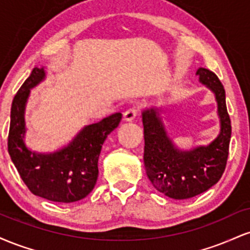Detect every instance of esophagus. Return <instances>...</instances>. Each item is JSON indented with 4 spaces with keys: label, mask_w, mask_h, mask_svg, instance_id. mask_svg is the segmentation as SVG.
<instances>
[{
    "label": "esophagus",
    "mask_w": 250,
    "mask_h": 250,
    "mask_svg": "<svg viewBox=\"0 0 250 250\" xmlns=\"http://www.w3.org/2000/svg\"><path fill=\"white\" fill-rule=\"evenodd\" d=\"M137 114H139V110H137V108H129L128 110H125V113H123V120L127 122H130L133 121L135 117L137 116Z\"/></svg>",
    "instance_id": "obj_1"
}]
</instances>
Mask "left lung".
Here are the masks:
<instances>
[{
    "mask_svg": "<svg viewBox=\"0 0 250 250\" xmlns=\"http://www.w3.org/2000/svg\"><path fill=\"white\" fill-rule=\"evenodd\" d=\"M199 81L214 94L220 119V133L207 146L182 150L168 135L162 107L142 110L145 130V168L156 190L175 200H186L208 190L225 171L231 136V125L226 105V91L213 71L199 68Z\"/></svg>",
    "mask_w": 250,
    "mask_h": 250,
    "instance_id": "obj_1",
    "label": "left lung"
}]
</instances>
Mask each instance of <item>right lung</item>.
Instances as JSON below:
<instances>
[{"mask_svg": "<svg viewBox=\"0 0 250 250\" xmlns=\"http://www.w3.org/2000/svg\"><path fill=\"white\" fill-rule=\"evenodd\" d=\"M47 76L45 67H35L14 97L10 110L8 151L20 176L36 196L70 203L84 199L99 176V156L103 142L122 119L111 114L100 122L83 127L67 146L51 153H39L25 145V107L30 89Z\"/></svg>", "mask_w": 250, "mask_h": 250, "instance_id": "add662e5", "label": "right lung"}]
</instances>
